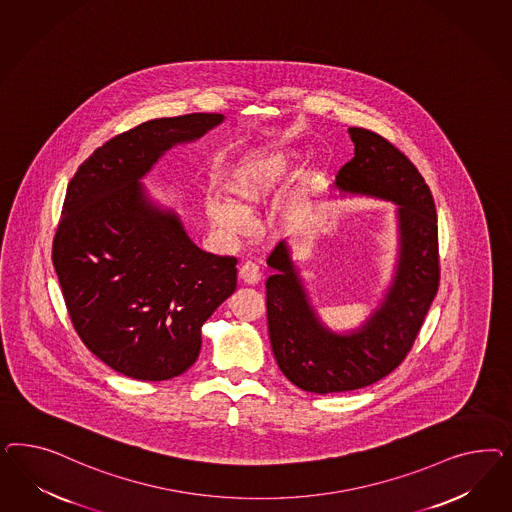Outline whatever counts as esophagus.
Returning <instances> with one entry per match:
<instances>
[{"instance_id": "34e87169", "label": "esophagus", "mask_w": 512, "mask_h": 512, "mask_svg": "<svg viewBox=\"0 0 512 512\" xmlns=\"http://www.w3.org/2000/svg\"><path fill=\"white\" fill-rule=\"evenodd\" d=\"M238 278L244 283V285H255L259 283L261 279V272H259V266L253 263H244L238 270Z\"/></svg>"}]
</instances>
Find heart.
<instances>
[{
  "label": "heart",
  "instance_id": "obj_1",
  "mask_svg": "<svg viewBox=\"0 0 512 512\" xmlns=\"http://www.w3.org/2000/svg\"><path fill=\"white\" fill-rule=\"evenodd\" d=\"M298 154L293 150L249 152L240 157L225 180L233 202L210 199L206 216L221 233L242 234L248 229V214L270 201L295 171Z\"/></svg>",
  "mask_w": 512,
  "mask_h": 512
}]
</instances>
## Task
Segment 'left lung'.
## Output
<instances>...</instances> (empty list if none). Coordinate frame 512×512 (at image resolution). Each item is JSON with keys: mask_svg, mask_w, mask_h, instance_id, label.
<instances>
[{"mask_svg": "<svg viewBox=\"0 0 512 512\" xmlns=\"http://www.w3.org/2000/svg\"><path fill=\"white\" fill-rule=\"evenodd\" d=\"M355 157L332 189L341 199L396 204V259L387 289L370 315L334 330L311 302L287 240L266 259V315L272 351L283 375L302 390L334 394L368 387L402 364L439 287L434 197L415 165L388 140L351 127Z\"/></svg>", "mask_w": 512, "mask_h": 512, "instance_id": "1", "label": "left lung"}]
</instances>
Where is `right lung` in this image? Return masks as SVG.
I'll return each instance as SVG.
<instances>
[{
    "instance_id": "right-lung-1",
    "label": "right lung",
    "mask_w": 512,
    "mask_h": 512,
    "mask_svg": "<svg viewBox=\"0 0 512 512\" xmlns=\"http://www.w3.org/2000/svg\"><path fill=\"white\" fill-rule=\"evenodd\" d=\"M223 114L157 118L105 142L67 186L52 263L84 345L114 372L165 381L201 353L202 325L236 289V259L202 251L142 184Z\"/></svg>"
}]
</instances>
